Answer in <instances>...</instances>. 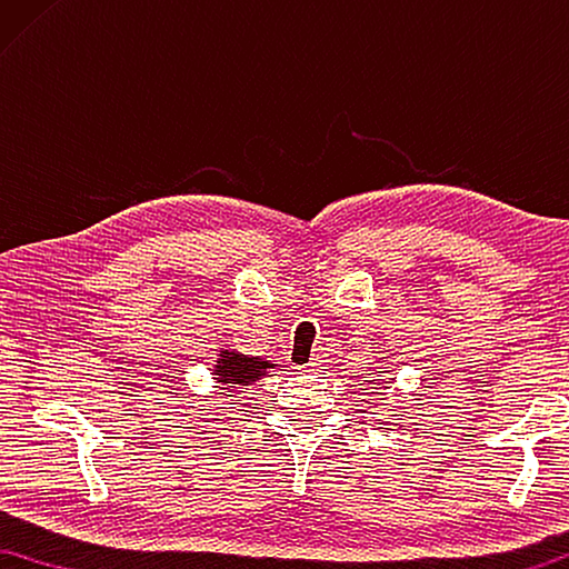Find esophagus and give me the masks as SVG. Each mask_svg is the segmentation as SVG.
Masks as SVG:
<instances>
[{
    "label": "esophagus",
    "instance_id": "1",
    "mask_svg": "<svg viewBox=\"0 0 569 569\" xmlns=\"http://www.w3.org/2000/svg\"><path fill=\"white\" fill-rule=\"evenodd\" d=\"M302 372H307V375H312V372H320L322 370V357H312V362H307L305 367H300Z\"/></svg>",
    "mask_w": 569,
    "mask_h": 569
}]
</instances>
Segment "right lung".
Masks as SVG:
<instances>
[{
	"mask_svg": "<svg viewBox=\"0 0 569 569\" xmlns=\"http://www.w3.org/2000/svg\"><path fill=\"white\" fill-rule=\"evenodd\" d=\"M272 362H264L259 360V357H247V355H239L234 350H222L219 355V360L214 365V375H217V382H222L227 387H247L257 380H262L267 375V370H272Z\"/></svg>",
	"mask_w": 569,
	"mask_h": 569,
	"instance_id": "right-lung-1",
	"label": "right lung"
}]
</instances>
